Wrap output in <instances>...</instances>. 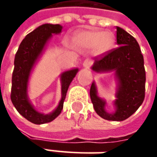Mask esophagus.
Here are the masks:
<instances>
[{
	"instance_id": "obj_1",
	"label": "esophagus",
	"mask_w": 157,
	"mask_h": 157,
	"mask_svg": "<svg viewBox=\"0 0 157 157\" xmlns=\"http://www.w3.org/2000/svg\"><path fill=\"white\" fill-rule=\"evenodd\" d=\"M92 64H93V62H92L91 60H89V59H86V60L83 63V66L86 67V68H89Z\"/></svg>"
}]
</instances>
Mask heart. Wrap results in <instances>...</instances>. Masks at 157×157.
<instances>
[{"label": "heart", "mask_w": 157, "mask_h": 157, "mask_svg": "<svg viewBox=\"0 0 157 157\" xmlns=\"http://www.w3.org/2000/svg\"><path fill=\"white\" fill-rule=\"evenodd\" d=\"M114 36L109 31L84 30L77 33L73 37L76 45L85 49L93 47L95 55H100L111 50L114 44Z\"/></svg>", "instance_id": "heart-1"}]
</instances>
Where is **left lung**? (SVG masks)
Instances as JSON below:
<instances>
[{
	"mask_svg": "<svg viewBox=\"0 0 157 157\" xmlns=\"http://www.w3.org/2000/svg\"><path fill=\"white\" fill-rule=\"evenodd\" d=\"M117 44L120 45L105 55L94 59L92 69L96 72L115 71L119 81L114 101L116 111L108 113L105 110V102L97 95L94 83L90 89V97L94 110L100 117L107 121H121L130 117L142 105L145 98L146 72L144 59L136 39L117 27Z\"/></svg>",
	"mask_w": 157,
	"mask_h": 157,
	"instance_id": "1",
	"label": "left lung"
}]
</instances>
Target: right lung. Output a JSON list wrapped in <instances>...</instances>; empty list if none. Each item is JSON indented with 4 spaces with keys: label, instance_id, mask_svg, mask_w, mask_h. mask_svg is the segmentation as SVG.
<instances>
[{
    "label": "right lung",
    "instance_id": "1",
    "mask_svg": "<svg viewBox=\"0 0 157 157\" xmlns=\"http://www.w3.org/2000/svg\"><path fill=\"white\" fill-rule=\"evenodd\" d=\"M61 30L62 26L59 24L46 23L41 25L25 36L15 54L10 98L18 113L34 124L40 125L51 122L60 114L70 84L78 71V69L71 70L61 75L62 98L55 111L50 114H43L35 110L27 96L29 74L52 34H59Z\"/></svg>",
    "mask_w": 157,
    "mask_h": 157
}]
</instances>
